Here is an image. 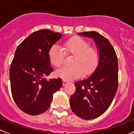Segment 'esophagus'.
<instances>
[{
    "label": "esophagus",
    "instance_id": "obj_1",
    "mask_svg": "<svg viewBox=\"0 0 134 134\" xmlns=\"http://www.w3.org/2000/svg\"><path fill=\"white\" fill-rule=\"evenodd\" d=\"M68 83H69V81H67V80H62V84H63V85H66V84Z\"/></svg>",
    "mask_w": 134,
    "mask_h": 134
}]
</instances>
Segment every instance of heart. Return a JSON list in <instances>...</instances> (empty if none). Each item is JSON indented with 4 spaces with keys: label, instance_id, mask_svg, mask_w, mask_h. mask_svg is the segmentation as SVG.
<instances>
[{
    "label": "heart",
    "instance_id": "heart-1",
    "mask_svg": "<svg viewBox=\"0 0 134 134\" xmlns=\"http://www.w3.org/2000/svg\"><path fill=\"white\" fill-rule=\"evenodd\" d=\"M64 50L57 44L51 47L49 51L50 62L55 67H60L63 62L65 54H73L71 66H64L57 70V74L64 80L77 78L83 72H91L97 64L99 53L95 47L90 46L89 42L81 37L76 36L64 43Z\"/></svg>",
    "mask_w": 134,
    "mask_h": 134
}]
</instances>
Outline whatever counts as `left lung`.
<instances>
[{
	"label": "left lung",
	"mask_w": 134,
	"mask_h": 134,
	"mask_svg": "<svg viewBox=\"0 0 134 134\" xmlns=\"http://www.w3.org/2000/svg\"><path fill=\"white\" fill-rule=\"evenodd\" d=\"M94 39L99 50V64L90 77L74 83L70 97L72 112L84 120L100 116L113 102L118 89V58L110 41L96 31L79 33Z\"/></svg>",
	"instance_id": "obj_1"
}]
</instances>
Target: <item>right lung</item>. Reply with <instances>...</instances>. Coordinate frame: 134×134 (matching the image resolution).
Listing matches in <instances>:
<instances>
[{
  "label": "right lung",
  "mask_w": 134,
  "mask_h": 134,
  "mask_svg": "<svg viewBox=\"0 0 134 134\" xmlns=\"http://www.w3.org/2000/svg\"><path fill=\"white\" fill-rule=\"evenodd\" d=\"M62 37L60 33L40 30L30 34L16 49L10 67L11 92L24 113L37 115L50 107L53 95L62 85L61 78H44L53 69L49 51Z\"/></svg>",
  "instance_id": "add662e5"
}]
</instances>
